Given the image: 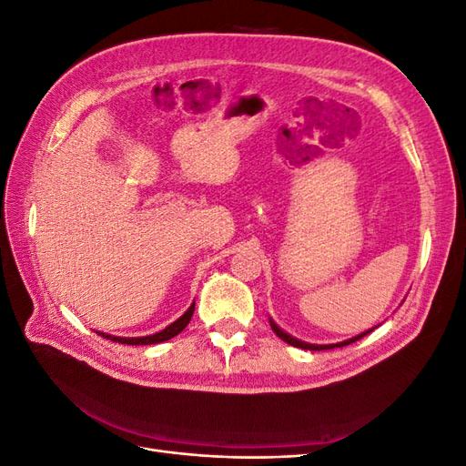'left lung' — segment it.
<instances>
[{"label": "left lung", "mask_w": 466, "mask_h": 466, "mask_svg": "<svg viewBox=\"0 0 466 466\" xmlns=\"http://www.w3.org/2000/svg\"><path fill=\"white\" fill-rule=\"evenodd\" d=\"M270 327H272V330L281 338V340L284 342H288L289 346H295V348H303V350H313V351H320V350H332V348H342V346H348V344H351V342H356V340H360V338H363L365 334H370L371 330H368V332H363V334H358V336H354V338H350V340H344V342H340V344H327V346H319V344H307V342H301V340H298V338H293V336H289L288 332H284L281 330L278 324L270 319Z\"/></svg>", "instance_id": "obj_1"}]
</instances>
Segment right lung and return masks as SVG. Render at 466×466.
<instances>
[{"instance_id":"add662e5","label":"right lung","mask_w":466,"mask_h":466,"mask_svg":"<svg viewBox=\"0 0 466 466\" xmlns=\"http://www.w3.org/2000/svg\"><path fill=\"white\" fill-rule=\"evenodd\" d=\"M192 313H194V303L188 307V311L182 315L180 319H177L173 324H168V327L157 334H151V336H142V338H118V336H108V334H103L98 332L103 338H106V340H112V342H118V344H128V346H147V344H159V342H165V340H171L173 336H177L178 332H182L187 329V324L190 322L192 319Z\"/></svg>"}]
</instances>
